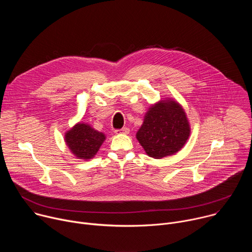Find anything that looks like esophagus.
Here are the masks:
<instances>
[{"mask_svg": "<svg viewBox=\"0 0 252 252\" xmlns=\"http://www.w3.org/2000/svg\"><path fill=\"white\" fill-rule=\"evenodd\" d=\"M116 133H123V134H127L129 132V128L128 127H123L120 129H116L115 130Z\"/></svg>", "mask_w": 252, "mask_h": 252, "instance_id": "obj_1", "label": "esophagus"}]
</instances>
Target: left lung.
<instances>
[{
  "label": "left lung",
  "instance_id": "8db88e82",
  "mask_svg": "<svg viewBox=\"0 0 252 252\" xmlns=\"http://www.w3.org/2000/svg\"><path fill=\"white\" fill-rule=\"evenodd\" d=\"M189 133V124L182 105L166 99L150 107L136 138L148 156L162 158L181 151Z\"/></svg>",
  "mask_w": 252,
  "mask_h": 252
}]
</instances>
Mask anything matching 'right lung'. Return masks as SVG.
Segmentation results:
<instances>
[{
	"label": "right lung",
	"mask_w": 252,
	"mask_h": 252,
	"mask_svg": "<svg viewBox=\"0 0 252 252\" xmlns=\"http://www.w3.org/2000/svg\"><path fill=\"white\" fill-rule=\"evenodd\" d=\"M64 139L68 149L78 158L91 159L98 152L105 135L90 125L79 123L66 131Z\"/></svg>",
	"instance_id": "add662e5"
}]
</instances>
